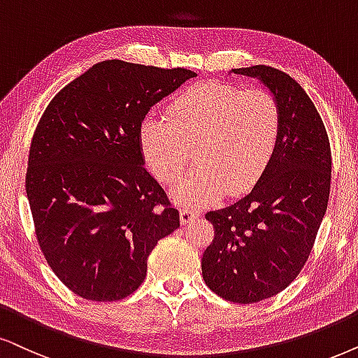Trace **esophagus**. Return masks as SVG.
<instances>
[{
	"instance_id": "esophagus-1",
	"label": "esophagus",
	"mask_w": 358,
	"mask_h": 358,
	"mask_svg": "<svg viewBox=\"0 0 358 358\" xmlns=\"http://www.w3.org/2000/svg\"><path fill=\"white\" fill-rule=\"evenodd\" d=\"M198 216H200V211L193 210V208L183 206L182 210H180V220H182V224H188L189 221L198 218Z\"/></svg>"
}]
</instances>
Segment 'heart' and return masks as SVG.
I'll use <instances>...</instances> for the list:
<instances>
[{"label":"heart","mask_w":358,"mask_h":358,"mask_svg":"<svg viewBox=\"0 0 358 358\" xmlns=\"http://www.w3.org/2000/svg\"><path fill=\"white\" fill-rule=\"evenodd\" d=\"M280 110L262 89L205 83L185 90L169 107V119L150 112L140 122L143 160L162 183L176 182L194 148L196 169L173 188L185 205L205 206L223 194L255 187L273 158Z\"/></svg>","instance_id":"b5f03b06"}]
</instances>
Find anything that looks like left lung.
Returning a JSON list of instances; mask_svg holds the SVG:
<instances>
[{"mask_svg": "<svg viewBox=\"0 0 358 358\" xmlns=\"http://www.w3.org/2000/svg\"><path fill=\"white\" fill-rule=\"evenodd\" d=\"M231 72L269 90L280 134L255 188L206 213L215 238L203 252L201 274L223 299L252 304L284 291L304 268L327 210L332 155L317 108L291 76L269 66Z\"/></svg>", "mask_w": 358, "mask_h": 358, "instance_id": "left-lung-1", "label": "left lung"}]
</instances>
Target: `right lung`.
Here are the masks:
<instances>
[{
  "mask_svg": "<svg viewBox=\"0 0 358 358\" xmlns=\"http://www.w3.org/2000/svg\"><path fill=\"white\" fill-rule=\"evenodd\" d=\"M196 72L99 62L49 102L29 148L26 193L36 236L61 282L83 299L137 291L147 259L180 226L140 152V122Z\"/></svg>",
  "mask_w": 358,
  "mask_h": 358,
  "instance_id": "right-lung-1",
  "label": "right lung"
}]
</instances>
